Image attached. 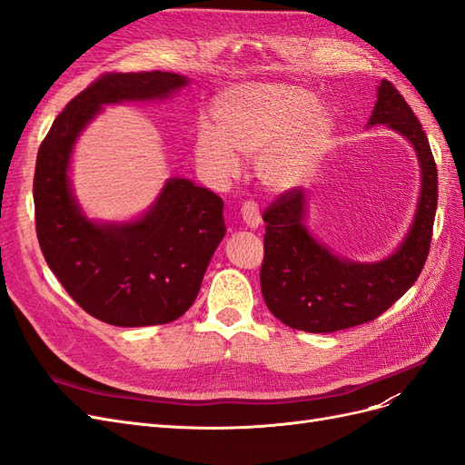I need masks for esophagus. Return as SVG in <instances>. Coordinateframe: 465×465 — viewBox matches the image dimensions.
<instances>
[{"instance_id": "1", "label": "esophagus", "mask_w": 465, "mask_h": 465, "mask_svg": "<svg viewBox=\"0 0 465 465\" xmlns=\"http://www.w3.org/2000/svg\"><path fill=\"white\" fill-rule=\"evenodd\" d=\"M241 217H242L246 227L258 229L260 223H262V215H260L258 203H254V202H244L242 207H241Z\"/></svg>"}]
</instances>
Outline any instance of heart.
Returning <instances> with one entry per match:
<instances>
[{
	"label": "heart",
	"mask_w": 465,
	"mask_h": 465,
	"mask_svg": "<svg viewBox=\"0 0 465 465\" xmlns=\"http://www.w3.org/2000/svg\"><path fill=\"white\" fill-rule=\"evenodd\" d=\"M215 125L200 122L193 153L215 182L241 173V155L256 154L265 188L287 192L312 176L335 134L333 112L289 83H244L223 91L213 104Z\"/></svg>",
	"instance_id": "1"
}]
</instances>
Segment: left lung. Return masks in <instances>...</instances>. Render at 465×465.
Segmentation results:
<instances>
[{
  "mask_svg": "<svg viewBox=\"0 0 465 465\" xmlns=\"http://www.w3.org/2000/svg\"><path fill=\"white\" fill-rule=\"evenodd\" d=\"M386 124L410 142L420 168L411 229L388 258L364 263L333 254L308 232V193L289 190L265 209L260 285L272 314L292 330L330 333L378 318L411 289L427 262L439 202V174L427 134L390 81L376 89L369 125Z\"/></svg>",
  "mask_w": 465,
  "mask_h": 465,
  "instance_id": "8db88e82",
  "label": "left lung"
}]
</instances>
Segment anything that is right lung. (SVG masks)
I'll list each match as a JSON object with an SVG mask.
<instances>
[{"instance_id": "1", "label": "right lung", "mask_w": 465, "mask_h": 465, "mask_svg": "<svg viewBox=\"0 0 465 465\" xmlns=\"http://www.w3.org/2000/svg\"><path fill=\"white\" fill-rule=\"evenodd\" d=\"M188 81L171 72L98 77L54 120L36 154L33 195L42 254L69 297L112 326H157L188 311L227 232L223 200L188 178H168L142 217L91 221L69 182L74 147L104 104L164 101Z\"/></svg>"}]
</instances>
